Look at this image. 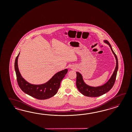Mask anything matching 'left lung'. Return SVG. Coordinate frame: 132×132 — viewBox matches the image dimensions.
I'll list each match as a JSON object with an SVG mask.
<instances>
[{
  "instance_id": "8db88e82",
  "label": "left lung",
  "mask_w": 132,
  "mask_h": 132,
  "mask_svg": "<svg viewBox=\"0 0 132 132\" xmlns=\"http://www.w3.org/2000/svg\"><path fill=\"white\" fill-rule=\"evenodd\" d=\"M104 42L109 45L113 53L115 55L116 60V67L111 77L108 82L104 85L98 87H92L85 84L83 80V78L80 73L76 72V87L78 90L85 96L88 97H98L101 96L109 92L114 86L115 82L117 71L118 70V60L116 54L113 51L111 44L108 40H105Z\"/></svg>"
}]
</instances>
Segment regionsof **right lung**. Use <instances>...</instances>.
Returning a JSON list of instances; mask_svg holds the SVG:
<instances>
[{"label": "right lung", "instance_id": "obj_1", "mask_svg": "<svg viewBox=\"0 0 132 132\" xmlns=\"http://www.w3.org/2000/svg\"><path fill=\"white\" fill-rule=\"evenodd\" d=\"M19 53L16 56L14 68L18 84L22 90L25 93L39 100H45L54 96L57 92L61 80L68 72L67 69L59 72L53 76L47 83L43 85H34L27 82L21 76L18 67L17 61Z\"/></svg>", "mask_w": 132, "mask_h": 132}]
</instances>
